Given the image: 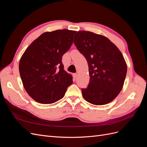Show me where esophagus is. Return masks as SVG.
Wrapping results in <instances>:
<instances>
[{
    "label": "esophagus",
    "mask_w": 147,
    "mask_h": 147,
    "mask_svg": "<svg viewBox=\"0 0 147 147\" xmlns=\"http://www.w3.org/2000/svg\"><path fill=\"white\" fill-rule=\"evenodd\" d=\"M73 78H74V79H75L77 77V74H76V73H74V74H73Z\"/></svg>",
    "instance_id": "esophagus-1"
}]
</instances>
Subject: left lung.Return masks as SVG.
<instances>
[{"label": "left lung", "instance_id": "left-lung-1", "mask_svg": "<svg viewBox=\"0 0 147 147\" xmlns=\"http://www.w3.org/2000/svg\"><path fill=\"white\" fill-rule=\"evenodd\" d=\"M74 44L88 62L90 83L82 89L83 98L102 105L113 100L121 91L127 64L117 47L104 35L90 31H78Z\"/></svg>", "mask_w": 147, "mask_h": 147}]
</instances>
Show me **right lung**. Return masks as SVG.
<instances>
[{
	"label": "right lung",
	"mask_w": 147,
	"mask_h": 147,
	"mask_svg": "<svg viewBox=\"0 0 147 147\" xmlns=\"http://www.w3.org/2000/svg\"><path fill=\"white\" fill-rule=\"evenodd\" d=\"M76 31L46 32L34 40L22 55L19 70L26 91L41 104H52L64 96L73 83L64 69L62 57L73 43Z\"/></svg>",
	"instance_id": "obj_1"
}]
</instances>
